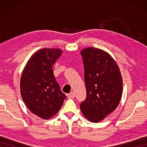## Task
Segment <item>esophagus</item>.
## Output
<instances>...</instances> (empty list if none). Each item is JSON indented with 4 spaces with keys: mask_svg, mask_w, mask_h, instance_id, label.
Returning <instances> with one entry per match:
<instances>
[{
    "mask_svg": "<svg viewBox=\"0 0 147 147\" xmlns=\"http://www.w3.org/2000/svg\"><path fill=\"white\" fill-rule=\"evenodd\" d=\"M67 96L68 98H74V96H75V94H74V92H71V93L67 94Z\"/></svg>",
    "mask_w": 147,
    "mask_h": 147,
    "instance_id": "obj_1",
    "label": "esophagus"
}]
</instances>
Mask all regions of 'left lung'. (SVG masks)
<instances>
[{
    "mask_svg": "<svg viewBox=\"0 0 147 147\" xmlns=\"http://www.w3.org/2000/svg\"><path fill=\"white\" fill-rule=\"evenodd\" d=\"M80 54L86 88V98L80 104V109L89 121L98 122L120 103L123 90L121 73L115 60L103 50L88 47Z\"/></svg>",
    "mask_w": 147,
    "mask_h": 147,
    "instance_id": "8db88e82",
    "label": "left lung"
}]
</instances>
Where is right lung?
Wrapping results in <instances>:
<instances>
[{"label":"right lung","instance_id":"right-lung-1","mask_svg":"<svg viewBox=\"0 0 147 147\" xmlns=\"http://www.w3.org/2000/svg\"><path fill=\"white\" fill-rule=\"evenodd\" d=\"M62 50L43 48L30 57L22 73L21 95L30 111L47 120L58 112L67 98L54 76L53 65Z\"/></svg>","mask_w":147,"mask_h":147}]
</instances>
